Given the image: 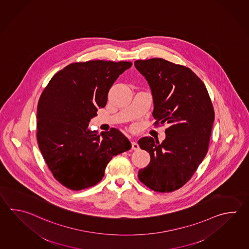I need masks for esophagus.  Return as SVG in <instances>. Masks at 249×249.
<instances>
[{"instance_id":"1","label":"esophagus","mask_w":249,"mask_h":249,"mask_svg":"<svg viewBox=\"0 0 249 249\" xmlns=\"http://www.w3.org/2000/svg\"><path fill=\"white\" fill-rule=\"evenodd\" d=\"M132 149L134 151H138L139 150V145L137 144V142H132Z\"/></svg>"}]
</instances>
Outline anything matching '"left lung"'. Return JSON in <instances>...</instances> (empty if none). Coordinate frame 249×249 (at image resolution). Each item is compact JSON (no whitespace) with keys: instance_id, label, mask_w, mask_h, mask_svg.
Listing matches in <instances>:
<instances>
[{"instance_id":"1","label":"left lung","mask_w":249,"mask_h":249,"mask_svg":"<svg viewBox=\"0 0 249 249\" xmlns=\"http://www.w3.org/2000/svg\"><path fill=\"white\" fill-rule=\"evenodd\" d=\"M135 66L151 88L155 126L169 124L161 143L151 137L139 139L151 161L138 178L151 190L170 193L187 183L208 152L213 105L203 81L188 67L162 58L137 60Z\"/></svg>"}]
</instances>
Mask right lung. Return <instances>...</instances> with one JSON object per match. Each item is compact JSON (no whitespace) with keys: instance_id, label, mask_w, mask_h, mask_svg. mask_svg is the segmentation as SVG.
Segmentation results:
<instances>
[{"instance_id":"1","label":"right lung","mask_w":249,"mask_h":249,"mask_svg":"<svg viewBox=\"0 0 249 249\" xmlns=\"http://www.w3.org/2000/svg\"><path fill=\"white\" fill-rule=\"evenodd\" d=\"M131 62L90 60L57 71L41 93L37 108V141L54 178L72 191L100 182L113 156L131 143L120 130L92 131L89 123L104 108L114 81Z\"/></svg>"}]
</instances>
